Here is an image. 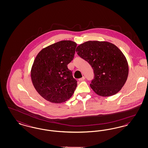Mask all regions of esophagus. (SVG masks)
Returning <instances> with one entry per match:
<instances>
[{"instance_id":"34e87169","label":"esophagus","mask_w":148,"mask_h":148,"mask_svg":"<svg viewBox=\"0 0 148 148\" xmlns=\"http://www.w3.org/2000/svg\"><path fill=\"white\" fill-rule=\"evenodd\" d=\"M85 79V77H83L82 78L79 79V81H83V80H84Z\"/></svg>"}]
</instances>
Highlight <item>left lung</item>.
Masks as SVG:
<instances>
[{
  "label": "left lung",
  "mask_w": 148,
  "mask_h": 148,
  "mask_svg": "<svg viewBox=\"0 0 148 148\" xmlns=\"http://www.w3.org/2000/svg\"><path fill=\"white\" fill-rule=\"evenodd\" d=\"M76 51L92 66L94 77L90 86L94 92L101 97L119 92L127 81L129 66L125 56L116 45L88 41L79 45Z\"/></svg>",
  "instance_id": "1"
}]
</instances>
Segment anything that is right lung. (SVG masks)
<instances>
[{
    "label": "right lung",
    "instance_id": "add662e5",
    "mask_svg": "<svg viewBox=\"0 0 148 148\" xmlns=\"http://www.w3.org/2000/svg\"><path fill=\"white\" fill-rule=\"evenodd\" d=\"M77 44L62 40L43 48L36 56L31 78L36 90L43 98L62 103L71 98L77 86L68 64L73 59Z\"/></svg>",
    "mask_w": 148,
    "mask_h": 148
}]
</instances>
